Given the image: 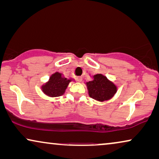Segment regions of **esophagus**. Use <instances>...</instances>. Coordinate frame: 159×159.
Wrapping results in <instances>:
<instances>
[{
  "label": "esophagus",
  "mask_w": 159,
  "mask_h": 159,
  "mask_svg": "<svg viewBox=\"0 0 159 159\" xmlns=\"http://www.w3.org/2000/svg\"><path fill=\"white\" fill-rule=\"evenodd\" d=\"M77 81L79 82H81L82 81V77H77Z\"/></svg>",
  "instance_id": "34e87169"
}]
</instances>
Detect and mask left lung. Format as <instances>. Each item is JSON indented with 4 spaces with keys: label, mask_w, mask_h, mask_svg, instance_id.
Returning a JSON list of instances; mask_svg holds the SVG:
<instances>
[{
    "label": "left lung",
    "mask_w": 159,
    "mask_h": 159,
    "mask_svg": "<svg viewBox=\"0 0 159 159\" xmlns=\"http://www.w3.org/2000/svg\"><path fill=\"white\" fill-rule=\"evenodd\" d=\"M86 85L90 97L101 102L110 100L117 91L116 86L101 74L93 76V80L86 82Z\"/></svg>",
    "instance_id": "obj_1"
}]
</instances>
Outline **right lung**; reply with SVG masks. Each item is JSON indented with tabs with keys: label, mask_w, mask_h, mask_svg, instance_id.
Listing matches in <instances>:
<instances>
[{
	"label": "right lung",
	"mask_w": 159,
	"mask_h": 159,
	"mask_svg": "<svg viewBox=\"0 0 159 159\" xmlns=\"http://www.w3.org/2000/svg\"><path fill=\"white\" fill-rule=\"evenodd\" d=\"M71 79H67L62 74L56 72L50 77L48 82L42 86V90L49 97H58L64 95Z\"/></svg>",
	"instance_id": "right-lung-1"
}]
</instances>
